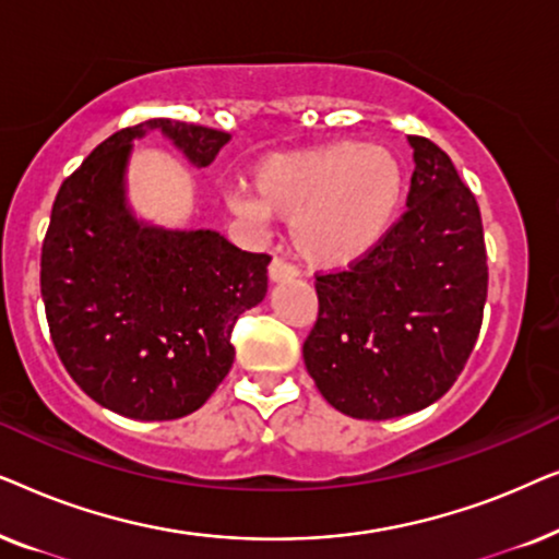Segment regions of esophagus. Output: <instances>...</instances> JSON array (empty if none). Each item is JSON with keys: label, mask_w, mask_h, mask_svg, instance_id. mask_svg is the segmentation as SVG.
<instances>
[{"label": "esophagus", "mask_w": 559, "mask_h": 559, "mask_svg": "<svg viewBox=\"0 0 559 559\" xmlns=\"http://www.w3.org/2000/svg\"><path fill=\"white\" fill-rule=\"evenodd\" d=\"M270 277L272 282H285V280H293L297 277V266L289 264L287 259L282 257H274L272 264H270Z\"/></svg>", "instance_id": "esophagus-1"}]
</instances>
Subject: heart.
Returning a JSON list of instances; mask_svg holds the SVG:
<instances>
[{
	"instance_id": "obj_1",
	"label": "heart",
	"mask_w": 559,
	"mask_h": 559,
	"mask_svg": "<svg viewBox=\"0 0 559 559\" xmlns=\"http://www.w3.org/2000/svg\"><path fill=\"white\" fill-rule=\"evenodd\" d=\"M407 175L386 147L341 140L282 152L254 170V195H231L249 221H293V247L312 266H346L381 241L400 213Z\"/></svg>"
}]
</instances>
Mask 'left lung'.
I'll return each mask as SVG.
<instances>
[{"label":"left lung","instance_id":"left-lung-1","mask_svg":"<svg viewBox=\"0 0 559 559\" xmlns=\"http://www.w3.org/2000/svg\"><path fill=\"white\" fill-rule=\"evenodd\" d=\"M407 211L346 270L318 272L302 358L343 415L392 419L438 402L484 323L488 266L476 195L427 136H409Z\"/></svg>","mask_w":559,"mask_h":559}]
</instances>
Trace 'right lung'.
Masks as SVG:
<instances>
[{"instance_id":"1","label":"right lung","mask_w":559,"mask_h":559,"mask_svg":"<svg viewBox=\"0 0 559 559\" xmlns=\"http://www.w3.org/2000/svg\"><path fill=\"white\" fill-rule=\"evenodd\" d=\"M152 129L198 167L228 142V132L170 119L119 129L63 180L40 254L45 318L66 371L102 407L147 423L186 417L216 392L234 364V323L264 300L272 259L129 213L127 159Z\"/></svg>"}]
</instances>
